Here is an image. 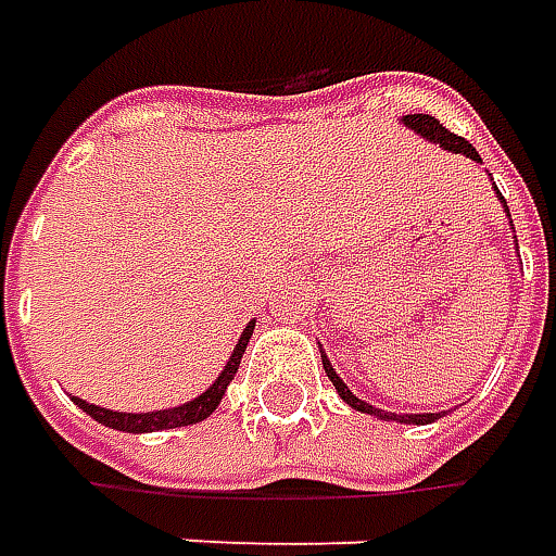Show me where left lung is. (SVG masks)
Here are the masks:
<instances>
[{
    "label": "left lung",
    "mask_w": 556,
    "mask_h": 556,
    "mask_svg": "<svg viewBox=\"0 0 556 556\" xmlns=\"http://www.w3.org/2000/svg\"><path fill=\"white\" fill-rule=\"evenodd\" d=\"M404 125H407L409 130H416L419 137H426V140H431V143H441L443 149H450V152H459V155H465V159H471V162H478L480 165V155L478 149L471 147L465 137H456L453 130H446L434 118V115H422V113H413V115H404L401 118ZM495 199L505 204V199H502V192H495ZM505 214H508V204H505ZM511 217V214H508ZM321 361H324V374H327V379L337 386V394L349 404L352 409H357V413H370V416H379V419H401V422H413V426H428V422H434V419H441V413H407V416H397V413H386V409L374 407V404H367V401H361V397H355L352 394V389L339 379V374L333 370V364L327 361V355L321 352Z\"/></svg>",
    "instance_id": "8db88e82"
}]
</instances>
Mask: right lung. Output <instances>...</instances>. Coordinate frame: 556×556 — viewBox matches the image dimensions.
Wrapping results in <instances>:
<instances>
[{
	"label": "right lung",
	"mask_w": 556,
	"mask_h": 556,
	"mask_svg": "<svg viewBox=\"0 0 556 556\" xmlns=\"http://www.w3.org/2000/svg\"><path fill=\"white\" fill-rule=\"evenodd\" d=\"M253 337V321L244 327V333L238 339V345L232 349V357L226 361L223 374L214 379V386L207 391H201L195 401H186L180 407L170 409H152V413H113L106 407H97V404H88L81 397H73V404H78V409H85L94 422L106 428H115V431H128V434H147V431H165V428H180V426H195L201 419H207L214 409L219 407L223 394L229 389V382L238 374V364H241V355L248 349V342Z\"/></svg>",
	"instance_id": "right-lung-1"
}]
</instances>
